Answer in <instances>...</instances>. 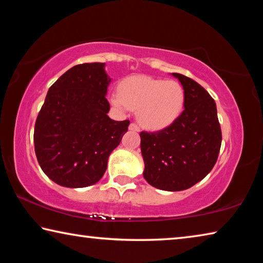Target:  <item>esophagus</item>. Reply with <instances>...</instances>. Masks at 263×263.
Instances as JSON below:
<instances>
[{"mask_svg": "<svg viewBox=\"0 0 263 263\" xmlns=\"http://www.w3.org/2000/svg\"><path fill=\"white\" fill-rule=\"evenodd\" d=\"M128 128H130L131 131H136V132H138V131L140 130L139 126H138L136 123H131V124H130V126H128Z\"/></svg>", "mask_w": 263, "mask_h": 263, "instance_id": "1", "label": "esophagus"}]
</instances>
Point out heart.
I'll use <instances>...</instances> for the list:
<instances>
[{
    "mask_svg": "<svg viewBox=\"0 0 263 263\" xmlns=\"http://www.w3.org/2000/svg\"><path fill=\"white\" fill-rule=\"evenodd\" d=\"M184 89L174 80L133 77L124 81L121 94L111 95L110 102L119 110H137L144 127L160 130L180 117L184 106Z\"/></svg>",
    "mask_w": 263,
    "mask_h": 263,
    "instance_id": "heart-1",
    "label": "heart"
}]
</instances>
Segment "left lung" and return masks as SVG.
Wrapping results in <instances>:
<instances>
[{
	"instance_id": "obj_1",
	"label": "left lung",
	"mask_w": 263,
	"mask_h": 263,
	"mask_svg": "<svg viewBox=\"0 0 263 263\" xmlns=\"http://www.w3.org/2000/svg\"><path fill=\"white\" fill-rule=\"evenodd\" d=\"M184 89V110L158 132H140L144 177L154 188L181 191L202 181L219 154L221 131L210 94L193 79L172 73Z\"/></svg>"
}]
</instances>
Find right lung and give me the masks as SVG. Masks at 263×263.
<instances>
[{
  "instance_id": "1",
  "label": "right lung",
  "mask_w": 263,
  "mask_h": 263,
  "mask_svg": "<svg viewBox=\"0 0 263 263\" xmlns=\"http://www.w3.org/2000/svg\"><path fill=\"white\" fill-rule=\"evenodd\" d=\"M111 82L105 64L77 65L48 89L34 125V151L43 172L57 184L84 188L104 175L111 152L130 121L116 122L105 99Z\"/></svg>"
}]
</instances>
